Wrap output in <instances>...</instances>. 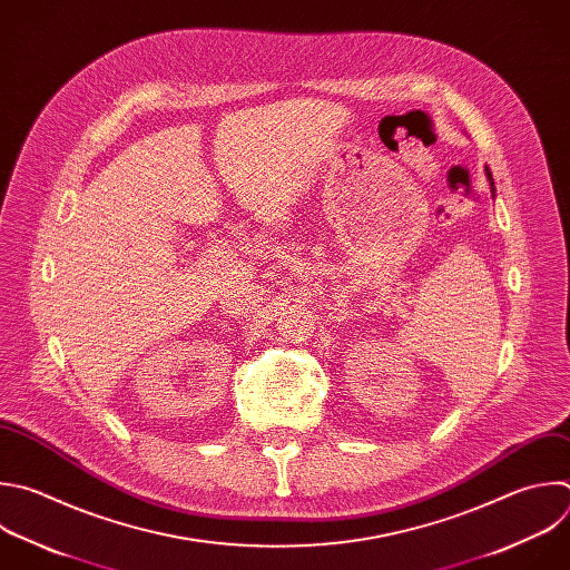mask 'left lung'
<instances>
[{
  "mask_svg": "<svg viewBox=\"0 0 570 570\" xmlns=\"http://www.w3.org/2000/svg\"><path fill=\"white\" fill-rule=\"evenodd\" d=\"M485 176H488V180H490V193H492V197H494V178H492L490 167H485Z\"/></svg>",
  "mask_w": 570,
  "mask_h": 570,
  "instance_id": "8db88e82",
  "label": "left lung"
}]
</instances>
